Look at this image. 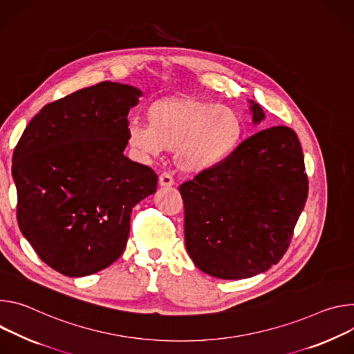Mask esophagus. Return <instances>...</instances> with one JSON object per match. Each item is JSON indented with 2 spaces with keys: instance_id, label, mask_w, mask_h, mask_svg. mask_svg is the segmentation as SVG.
<instances>
[{
  "instance_id": "esophagus-1",
  "label": "esophagus",
  "mask_w": 354,
  "mask_h": 354,
  "mask_svg": "<svg viewBox=\"0 0 354 354\" xmlns=\"http://www.w3.org/2000/svg\"><path fill=\"white\" fill-rule=\"evenodd\" d=\"M159 185L160 187H171V185H174V180L169 173H163L159 177Z\"/></svg>"
}]
</instances>
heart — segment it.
I'll return each mask as SVG.
<instances>
[{"label": "heart", "mask_w": 354, "mask_h": 354, "mask_svg": "<svg viewBox=\"0 0 354 354\" xmlns=\"http://www.w3.org/2000/svg\"><path fill=\"white\" fill-rule=\"evenodd\" d=\"M147 125L132 122L128 143L143 157L174 149L185 173H207L225 163L241 146L246 125L233 108L197 97H167L146 111Z\"/></svg>", "instance_id": "b5f03b06"}]
</instances>
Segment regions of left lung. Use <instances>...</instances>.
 Segmentation results:
<instances>
[{
  "label": "left lung",
  "instance_id": "left-lung-1",
  "mask_svg": "<svg viewBox=\"0 0 354 354\" xmlns=\"http://www.w3.org/2000/svg\"><path fill=\"white\" fill-rule=\"evenodd\" d=\"M253 122L264 120L250 101ZM185 248L212 277L241 280L264 272L286 254L308 198V176L297 133L263 129L221 166L180 185Z\"/></svg>",
  "mask_w": 354,
  "mask_h": 354
}]
</instances>
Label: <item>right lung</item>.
<instances>
[{
    "label": "right lung",
    "mask_w": 354,
    "mask_h": 354,
    "mask_svg": "<svg viewBox=\"0 0 354 354\" xmlns=\"http://www.w3.org/2000/svg\"><path fill=\"white\" fill-rule=\"evenodd\" d=\"M142 91L102 82L45 105L12 157L17 219L49 267L68 277L106 268L125 250L132 208L157 174L129 160L128 112Z\"/></svg>",
    "instance_id": "obj_1"
}]
</instances>
